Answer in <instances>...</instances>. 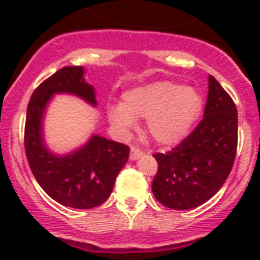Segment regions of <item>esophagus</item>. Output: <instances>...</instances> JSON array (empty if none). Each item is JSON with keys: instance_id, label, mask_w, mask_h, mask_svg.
<instances>
[{"instance_id": "1", "label": "esophagus", "mask_w": 260, "mask_h": 260, "mask_svg": "<svg viewBox=\"0 0 260 260\" xmlns=\"http://www.w3.org/2000/svg\"><path fill=\"white\" fill-rule=\"evenodd\" d=\"M143 155H144V152H143L142 150L136 148V147H132V148H131V154H129L131 160H136V159H139L140 156H143Z\"/></svg>"}]
</instances>
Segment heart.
I'll list each match as a JSON object with an SVG mask.
<instances>
[{
  "mask_svg": "<svg viewBox=\"0 0 260 260\" xmlns=\"http://www.w3.org/2000/svg\"><path fill=\"white\" fill-rule=\"evenodd\" d=\"M202 106L204 98L197 89L159 81L126 91L124 104L109 106L108 116L124 132L134 129L138 117H147V129L152 139L171 146L187 135Z\"/></svg>",
  "mask_w": 260,
  "mask_h": 260,
  "instance_id": "heart-1",
  "label": "heart"
}]
</instances>
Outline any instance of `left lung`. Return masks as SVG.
Instances as JSON below:
<instances>
[{"label": "left lung", "instance_id": "obj_1", "mask_svg": "<svg viewBox=\"0 0 260 260\" xmlns=\"http://www.w3.org/2000/svg\"><path fill=\"white\" fill-rule=\"evenodd\" d=\"M238 148V110L230 94L209 75L204 118L166 154H155L152 193L170 209H193L221 189Z\"/></svg>", "mask_w": 260, "mask_h": 260}]
</instances>
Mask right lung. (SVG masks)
<instances>
[{"instance_id": "1", "label": "right lung", "mask_w": 260, "mask_h": 260, "mask_svg": "<svg viewBox=\"0 0 260 260\" xmlns=\"http://www.w3.org/2000/svg\"><path fill=\"white\" fill-rule=\"evenodd\" d=\"M55 94L77 95L97 106L95 90L85 81L82 66H67L47 78L28 104L24 144L32 174L42 189L60 205L91 209L109 198L114 181L128 158L129 147L91 135L82 147L58 155L48 150L43 118Z\"/></svg>"}]
</instances>
